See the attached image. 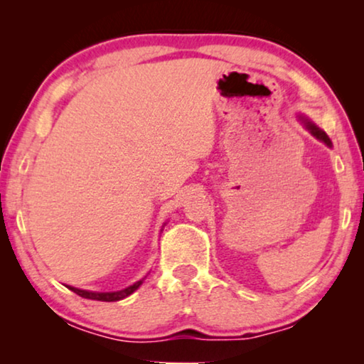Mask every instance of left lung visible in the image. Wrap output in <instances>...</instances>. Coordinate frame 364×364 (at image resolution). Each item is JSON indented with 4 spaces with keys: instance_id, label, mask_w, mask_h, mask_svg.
I'll return each mask as SVG.
<instances>
[{
    "instance_id": "left-lung-1",
    "label": "left lung",
    "mask_w": 364,
    "mask_h": 364,
    "mask_svg": "<svg viewBox=\"0 0 364 364\" xmlns=\"http://www.w3.org/2000/svg\"><path fill=\"white\" fill-rule=\"evenodd\" d=\"M306 127H308V129H310V132L313 134V136H315V137H318V139H320V141H323V142H325V144H328V146H331L330 139H328V136H326V134H325V132H323V131H320V129H318L316 126H313V124H311V122H308V121H306Z\"/></svg>"
}]
</instances>
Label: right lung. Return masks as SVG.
Segmentation results:
<instances>
[{"label": "right lung", "mask_w": 364, "mask_h": 364, "mask_svg": "<svg viewBox=\"0 0 364 364\" xmlns=\"http://www.w3.org/2000/svg\"><path fill=\"white\" fill-rule=\"evenodd\" d=\"M144 280H139L134 283V285L124 288L121 291H112V293H94V291H86V290H79V288H74V287H69V290H73L76 295L82 296V298H87V300H97V301H119L122 300V298H126L131 295L137 290L139 287L142 285Z\"/></svg>", "instance_id": "add662e5"}]
</instances>
